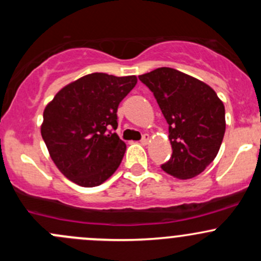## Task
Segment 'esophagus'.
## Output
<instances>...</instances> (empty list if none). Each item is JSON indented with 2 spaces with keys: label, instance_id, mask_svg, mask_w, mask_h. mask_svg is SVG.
<instances>
[{
  "label": "esophagus",
  "instance_id": "esophagus-1",
  "mask_svg": "<svg viewBox=\"0 0 261 261\" xmlns=\"http://www.w3.org/2000/svg\"><path fill=\"white\" fill-rule=\"evenodd\" d=\"M149 139H150V136L147 135V134H144L143 139H141V144H144V145H146V144L149 143Z\"/></svg>",
  "mask_w": 261,
  "mask_h": 261
}]
</instances>
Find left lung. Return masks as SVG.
I'll return each instance as SVG.
<instances>
[{
    "instance_id": "1",
    "label": "left lung",
    "mask_w": 261,
    "mask_h": 261,
    "mask_svg": "<svg viewBox=\"0 0 261 261\" xmlns=\"http://www.w3.org/2000/svg\"><path fill=\"white\" fill-rule=\"evenodd\" d=\"M139 80L152 92L169 125L173 154L162 169L179 179L201 174L225 135V106L203 82L173 68H158Z\"/></svg>"
}]
</instances>
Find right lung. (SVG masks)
<instances>
[{"mask_svg": "<svg viewBox=\"0 0 261 261\" xmlns=\"http://www.w3.org/2000/svg\"><path fill=\"white\" fill-rule=\"evenodd\" d=\"M136 82L135 75L92 73L60 89L45 107L41 136L68 179L96 187L116 172L126 151L115 133L117 109Z\"/></svg>", "mask_w": 261, "mask_h": 261, "instance_id": "1", "label": "right lung"}]
</instances>
